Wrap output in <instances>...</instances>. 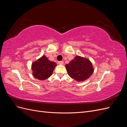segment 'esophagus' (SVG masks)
Here are the masks:
<instances>
[{"label":"esophagus","instance_id":"esophagus-1","mask_svg":"<svg viewBox=\"0 0 127 127\" xmlns=\"http://www.w3.org/2000/svg\"><path fill=\"white\" fill-rule=\"evenodd\" d=\"M58 64H60V65H63V64H64V62H63V61H59Z\"/></svg>","mask_w":127,"mask_h":127}]
</instances>
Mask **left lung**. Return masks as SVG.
I'll list each match as a JSON object with an SVG mask.
<instances>
[{
	"instance_id": "1",
	"label": "left lung",
	"mask_w": 127,
	"mask_h": 127,
	"mask_svg": "<svg viewBox=\"0 0 127 127\" xmlns=\"http://www.w3.org/2000/svg\"><path fill=\"white\" fill-rule=\"evenodd\" d=\"M65 66L69 76L79 82L90 78L94 70L89 59L79 56H76Z\"/></svg>"
}]
</instances>
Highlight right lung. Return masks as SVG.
Segmentation results:
<instances>
[{
    "label": "right lung",
    "instance_id": "right-lung-1",
    "mask_svg": "<svg viewBox=\"0 0 127 127\" xmlns=\"http://www.w3.org/2000/svg\"><path fill=\"white\" fill-rule=\"evenodd\" d=\"M56 66V63L49 60L47 57L43 55L32 63V75L36 79L45 80L52 75Z\"/></svg>",
    "mask_w": 127,
    "mask_h": 127
}]
</instances>
